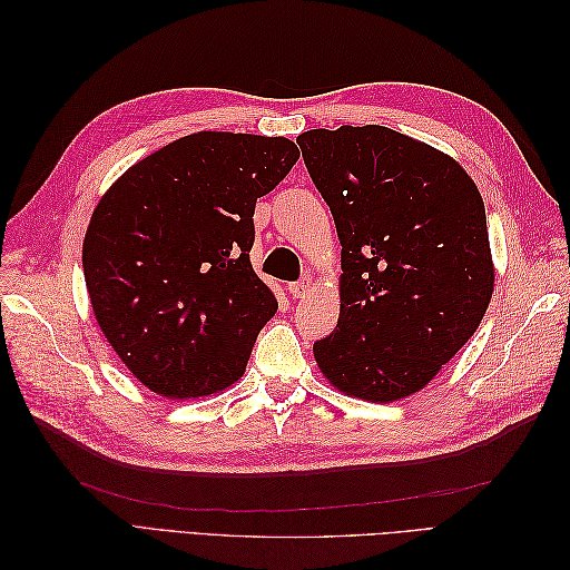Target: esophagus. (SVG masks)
<instances>
[{"label":"esophagus","instance_id":"esophagus-1","mask_svg":"<svg viewBox=\"0 0 570 570\" xmlns=\"http://www.w3.org/2000/svg\"><path fill=\"white\" fill-rule=\"evenodd\" d=\"M287 289H289V295H292V297H295V299H302V297L306 295V292L312 289V281H308V278H302L299 283H292Z\"/></svg>","mask_w":570,"mask_h":570}]
</instances>
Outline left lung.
Listing matches in <instances>:
<instances>
[{
  "label": "left lung",
  "mask_w": 570,
  "mask_h": 570,
  "mask_svg": "<svg viewBox=\"0 0 570 570\" xmlns=\"http://www.w3.org/2000/svg\"><path fill=\"white\" fill-rule=\"evenodd\" d=\"M297 145L342 245L337 331L314 344L316 364L356 400H404L488 312L485 204L450 154L392 128H316Z\"/></svg>",
  "instance_id": "1"
}]
</instances>
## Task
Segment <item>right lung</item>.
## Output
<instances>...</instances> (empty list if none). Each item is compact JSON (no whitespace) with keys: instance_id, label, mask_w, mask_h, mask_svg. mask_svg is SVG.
I'll return each instance as SVG.
<instances>
[{"instance_id":"add662e5","label":"right lung","mask_w":570,"mask_h":570,"mask_svg":"<svg viewBox=\"0 0 570 570\" xmlns=\"http://www.w3.org/2000/svg\"><path fill=\"white\" fill-rule=\"evenodd\" d=\"M297 159L287 137L202 130L130 166L95 206L82 243L92 312L151 392L199 400L243 377L278 312L249 262L254 206Z\"/></svg>"}]
</instances>
